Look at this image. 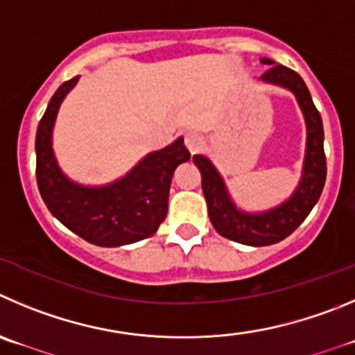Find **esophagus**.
<instances>
[{
    "label": "esophagus",
    "instance_id": "1",
    "mask_svg": "<svg viewBox=\"0 0 355 355\" xmlns=\"http://www.w3.org/2000/svg\"><path fill=\"white\" fill-rule=\"evenodd\" d=\"M185 147L191 154H198L205 147V138L198 132H187L185 135Z\"/></svg>",
    "mask_w": 355,
    "mask_h": 355
}]
</instances>
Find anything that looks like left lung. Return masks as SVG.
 Instances as JSON below:
<instances>
[{
	"label": "left lung",
	"mask_w": 355,
	"mask_h": 355,
	"mask_svg": "<svg viewBox=\"0 0 355 355\" xmlns=\"http://www.w3.org/2000/svg\"><path fill=\"white\" fill-rule=\"evenodd\" d=\"M268 71L261 82L278 85L291 91L303 112L306 124V148L303 170L294 193L284 203L263 211L241 210L231 198L223 175L207 155H193L194 164L201 171V187L208 207V217L215 231L227 240L250 247H264L282 241L289 236L308 214L312 211L322 194L326 182V155H324V128L320 114L312 101L306 84L296 71L287 66L275 64L273 59L263 58Z\"/></svg>",
	"instance_id": "1"
}]
</instances>
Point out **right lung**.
<instances>
[{
  "label": "right lung",
  "mask_w": 355,
  "mask_h": 355,
  "mask_svg": "<svg viewBox=\"0 0 355 355\" xmlns=\"http://www.w3.org/2000/svg\"><path fill=\"white\" fill-rule=\"evenodd\" d=\"M78 78L55 91L36 131V182L51 214L69 231L99 247H121L152 236L166 218L175 170L191 154L184 138L150 152L124 177L105 185L71 180L59 166L52 148L58 112Z\"/></svg>",
  "instance_id": "add662e5"
}]
</instances>
